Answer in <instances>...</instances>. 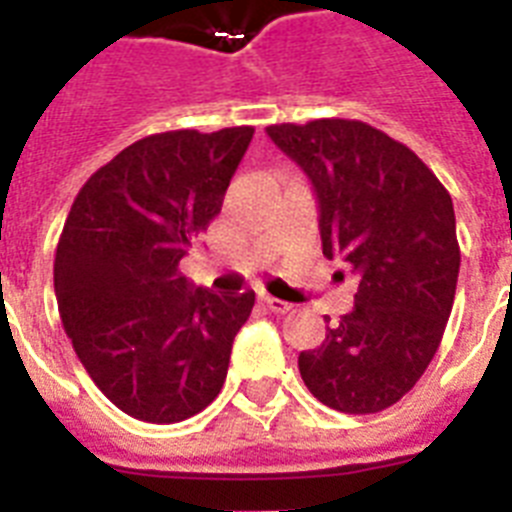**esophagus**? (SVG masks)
<instances>
[{"mask_svg":"<svg viewBox=\"0 0 512 512\" xmlns=\"http://www.w3.org/2000/svg\"><path fill=\"white\" fill-rule=\"evenodd\" d=\"M257 300H260V303H263L265 308H268V311H271V313H287L289 308H292V305L284 303V300H279V297L265 295V292H260V295H257Z\"/></svg>","mask_w":512,"mask_h":512,"instance_id":"34e87169","label":"esophagus"}]
</instances>
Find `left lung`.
Segmentation results:
<instances>
[{
    "mask_svg": "<svg viewBox=\"0 0 512 512\" xmlns=\"http://www.w3.org/2000/svg\"><path fill=\"white\" fill-rule=\"evenodd\" d=\"M265 132L311 180L324 255L358 273L353 311L297 358L303 382L329 409L382 412L428 369L452 313V196L414 151L356 119Z\"/></svg>",
    "mask_w": 512,
    "mask_h": 512,
    "instance_id": "obj_1",
    "label": "left lung"
}]
</instances>
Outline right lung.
<instances>
[{
    "label": "right lung",
    "instance_id": "obj_1",
    "mask_svg": "<svg viewBox=\"0 0 512 512\" xmlns=\"http://www.w3.org/2000/svg\"><path fill=\"white\" fill-rule=\"evenodd\" d=\"M255 130H175L116 154L76 193L55 252L60 321L103 396L135 420H188L223 388L255 292L180 273Z\"/></svg>",
    "mask_w": 512,
    "mask_h": 512
}]
</instances>
